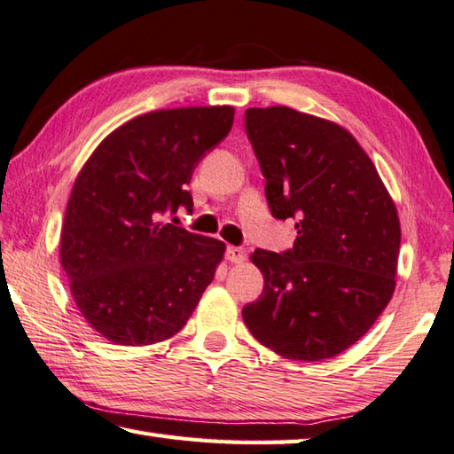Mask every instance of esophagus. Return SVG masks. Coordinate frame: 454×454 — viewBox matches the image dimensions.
Segmentation results:
<instances>
[{
	"label": "esophagus",
	"instance_id": "1",
	"mask_svg": "<svg viewBox=\"0 0 454 454\" xmlns=\"http://www.w3.org/2000/svg\"><path fill=\"white\" fill-rule=\"evenodd\" d=\"M226 258L232 263H244L246 258H248V252H246L244 248H238V246H228Z\"/></svg>",
	"mask_w": 454,
	"mask_h": 454
}]
</instances>
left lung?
I'll return each mask as SVG.
<instances>
[{"mask_svg":"<svg viewBox=\"0 0 454 454\" xmlns=\"http://www.w3.org/2000/svg\"><path fill=\"white\" fill-rule=\"evenodd\" d=\"M266 199L295 218L294 248L255 250L263 294L242 309L278 356L324 361L364 337L393 298L401 224L389 191L348 129L290 106L246 111Z\"/></svg>","mask_w":454,"mask_h":454,"instance_id":"left-lung-1","label":"left lung"}]
</instances>
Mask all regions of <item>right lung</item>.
I'll list each match as a JSON object with an SVG mask.
<instances>
[{"label":"right lung","mask_w":454,"mask_h":454,"mask_svg":"<svg viewBox=\"0 0 454 454\" xmlns=\"http://www.w3.org/2000/svg\"><path fill=\"white\" fill-rule=\"evenodd\" d=\"M234 125V106L138 114L106 135L75 178L59 258L75 306L114 345L160 343L191 319L226 244L164 222L196 164Z\"/></svg>","instance_id":"right-lung-1"}]
</instances>
